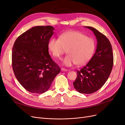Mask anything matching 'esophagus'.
<instances>
[{"mask_svg":"<svg viewBox=\"0 0 125 125\" xmlns=\"http://www.w3.org/2000/svg\"><path fill=\"white\" fill-rule=\"evenodd\" d=\"M61 70H62V71H63V72H65V71H67V70L66 69H65V68H61Z\"/></svg>","mask_w":125,"mask_h":125,"instance_id":"34e87169","label":"esophagus"}]
</instances>
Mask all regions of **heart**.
<instances>
[{"mask_svg": "<svg viewBox=\"0 0 125 125\" xmlns=\"http://www.w3.org/2000/svg\"><path fill=\"white\" fill-rule=\"evenodd\" d=\"M47 47L52 56L57 58H60L67 50L68 54L62 60V65L67 67L85 65L92 58L96 47L92 38L75 31L62 34L59 39H51Z\"/></svg>", "mask_w": 125, "mask_h": 125, "instance_id": "1", "label": "heart"}]
</instances>
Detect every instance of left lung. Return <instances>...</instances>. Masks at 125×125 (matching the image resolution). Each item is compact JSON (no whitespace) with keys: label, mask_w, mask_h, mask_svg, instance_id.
Listing matches in <instances>:
<instances>
[{"label":"left lung","mask_w":125,"mask_h":125,"mask_svg":"<svg viewBox=\"0 0 125 125\" xmlns=\"http://www.w3.org/2000/svg\"><path fill=\"white\" fill-rule=\"evenodd\" d=\"M97 40L95 54L86 65L77 71V78L73 83L74 88L81 93L91 94L101 89L106 82L113 66L112 45L104 34L91 26Z\"/></svg>","instance_id":"obj_1"}]
</instances>
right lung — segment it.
I'll return each instance as SVG.
<instances>
[{"mask_svg": "<svg viewBox=\"0 0 125 125\" xmlns=\"http://www.w3.org/2000/svg\"><path fill=\"white\" fill-rule=\"evenodd\" d=\"M52 26H36L19 36L12 48V66L19 82L29 92L43 93L60 72L47 45L54 33Z\"/></svg>", "mask_w": 125, "mask_h": 125, "instance_id": "right-lung-1", "label": "right lung"}]
</instances>
